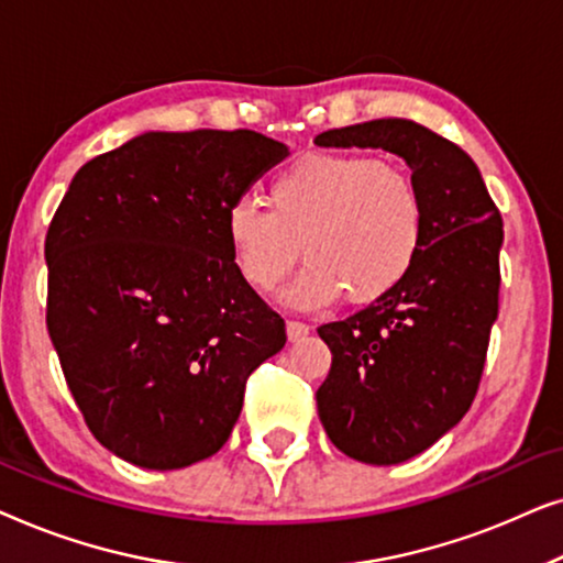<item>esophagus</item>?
Wrapping results in <instances>:
<instances>
[{
  "mask_svg": "<svg viewBox=\"0 0 563 563\" xmlns=\"http://www.w3.org/2000/svg\"><path fill=\"white\" fill-rule=\"evenodd\" d=\"M310 333V325L307 322H299V320H287V335L289 341H302V338Z\"/></svg>",
  "mask_w": 563,
  "mask_h": 563,
  "instance_id": "34e87169",
  "label": "esophagus"
}]
</instances>
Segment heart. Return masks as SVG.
I'll use <instances>...</instances> for the list:
<instances>
[{"instance_id": "heart-1", "label": "heart", "mask_w": 563, "mask_h": 563, "mask_svg": "<svg viewBox=\"0 0 563 563\" xmlns=\"http://www.w3.org/2000/svg\"><path fill=\"white\" fill-rule=\"evenodd\" d=\"M426 199L405 166L364 153H307L268 184V210L238 199L225 235L238 272L272 291L305 268L287 299L320 307L343 297L376 302L407 279L426 245Z\"/></svg>"}]
</instances>
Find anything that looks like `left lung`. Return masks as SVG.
<instances>
[{
    "label": "left lung",
    "instance_id": "8db88e82",
    "mask_svg": "<svg viewBox=\"0 0 563 563\" xmlns=\"http://www.w3.org/2000/svg\"><path fill=\"white\" fill-rule=\"evenodd\" d=\"M314 143L395 153L426 199V245L407 279L318 328L333 353L318 389L328 438L364 464H399L449 433L474 402L499 310L503 218L468 153L412 120L335 128Z\"/></svg>",
    "mask_w": 563,
    "mask_h": 563
}]
</instances>
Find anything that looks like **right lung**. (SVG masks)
<instances>
[{"mask_svg": "<svg viewBox=\"0 0 563 563\" xmlns=\"http://www.w3.org/2000/svg\"><path fill=\"white\" fill-rule=\"evenodd\" d=\"M287 156L256 130L145 133L76 172L45 235V325L91 435L143 468L218 453L287 343L238 272L230 205Z\"/></svg>", "mask_w": 563, "mask_h": 563, "instance_id": "obj_1", "label": "right lung"}]
</instances>
